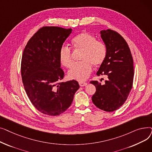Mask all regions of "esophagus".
Returning a JSON list of instances; mask_svg holds the SVG:
<instances>
[{"instance_id": "34e87169", "label": "esophagus", "mask_w": 152, "mask_h": 152, "mask_svg": "<svg viewBox=\"0 0 152 152\" xmlns=\"http://www.w3.org/2000/svg\"><path fill=\"white\" fill-rule=\"evenodd\" d=\"M79 86H81V87H84V86H87V83H84V82H79Z\"/></svg>"}]
</instances>
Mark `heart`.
<instances>
[{"label": "heart", "mask_w": 152, "mask_h": 152, "mask_svg": "<svg viewBox=\"0 0 152 152\" xmlns=\"http://www.w3.org/2000/svg\"><path fill=\"white\" fill-rule=\"evenodd\" d=\"M71 42L75 50L82 52L80 58L82 61L73 66L68 71V77L82 82L89 76L92 65L98 66L104 61L107 53V45L102 41H97L95 36L86 32L76 35ZM59 59L64 66H71L73 60L69 47L65 45L61 47Z\"/></svg>", "instance_id": "b5f03b06"}]
</instances>
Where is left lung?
I'll return each mask as SVG.
<instances>
[{
    "mask_svg": "<svg viewBox=\"0 0 152 152\" xmlns=\"http://www.w3.org/2000/svg\"><path fill=\"white\" fill-rule=\"evenodd\" d=\"M100 33L107 53L97 75L106 76L108 79L103 85L97 81H91L96 88L92 100L97 108L111 112L124 104L132 89L133 59L126 41L117 32L108 29Z\"/></svg>",
    "mask_w": 152,
    "mask_h": 152,
    "instance_id": "8db88e82",
    "label": "left lung"
}]
</instances>
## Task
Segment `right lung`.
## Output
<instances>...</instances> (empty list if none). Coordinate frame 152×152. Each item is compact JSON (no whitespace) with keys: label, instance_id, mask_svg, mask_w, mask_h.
I'll list each match as a JSON object with an SVG mask.
<instances>
[{"label":"right lung","instance_id":"right-lung-1","mask_svg":"<svg viewBox=\"0 0 152 152\" xmlns=\"http://www.w3.org/2000/svg\"><path fill=\"white\" fill-rule=\"evenodd\" d=\"M71 32V28L42 27L23 51L21 73L24 88L35 108L47 115L57 116L65 111L79 88L75 80L59 83L64 77L59 52Z\"/></svg>","mask_w":152,"mask_h":152}]
</instances>
